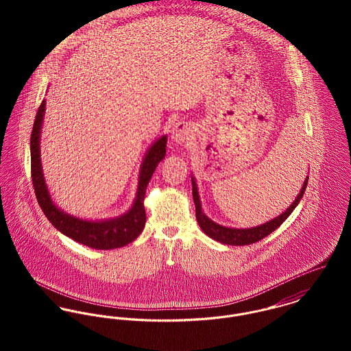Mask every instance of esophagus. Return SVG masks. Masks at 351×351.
<instances>
[{"instance_id": "1", "label": "esophagus", "mask_w": 351, "mask_h": 351, "mask_svg": "<svg viewBox=\"0 0 351 351\" xmlns=\"http://www.w3.org/2000/svg\"><path fill=\"white\" fill-rule=\"evenodd\" d=\"M193 139V128L188 123H177L171 130V141L176 145H188Z\"/></svg>"}]
</instances>
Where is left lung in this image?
Instances as JSON below:
<instances>
[{
	"label": "left lung",
	"instance_id": "1",
	"mask_svg": "<svg viewBox=\"0 0 351 351\" xmlns=\"http://www.w3.org/2000/svg\"><path fill=\"white\" fill-rule=\"evenodd\" d=\"M306 184H308V177L305 178V181H304V184L301 186L300 193L298 195V197L287 208V210L280 213L277 217H274V219H271V220H269V221H266L263 224L250 227V228H232V227H226V226L217 224L216 221L210 220L202 212L199 188H197L195 176H192V193H193V201H195V205H196V219H197V223H199L201 230L204 231V234L208 235L209 238H212L216 242H220L223 245H230V246L252 245L255 242H259L265 237L270 235L273 231H276L289 217V215L293 212V209L299 205V202L302 199V195L305 192Z\"/></svg>",
	"mask_w": 351,
	"mask_h": 351
}]
</instances>
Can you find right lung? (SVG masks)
I'll return each instance as SVG.
<instances>
[{
    "mask_svg": "<svg viewBox=\"0 0 351 351\" xmlns=\"http://www.w3.org/2000/svg\"><path fill=\"white\" fill-rule=\"evenodd\" d=\"M45 113L46 100L42 101L38 109L31 134V173L36 199L46 217L63 235L69 237L74 242L96 250H113L134 242L142 234L146 224V210L143 205L146 188L158 163L166 155L167 136L162 135L158 138L149 147V150L146 151L139 170L136 196L131 208L125 213L116 217L88 220L60 209L51 197L40 156V136Z\"/></svg>",
    "mask_w": 351,
    "mask_h": 351,
    "instance_id": "1",
    "label": "right lung"
}]
</instances>
